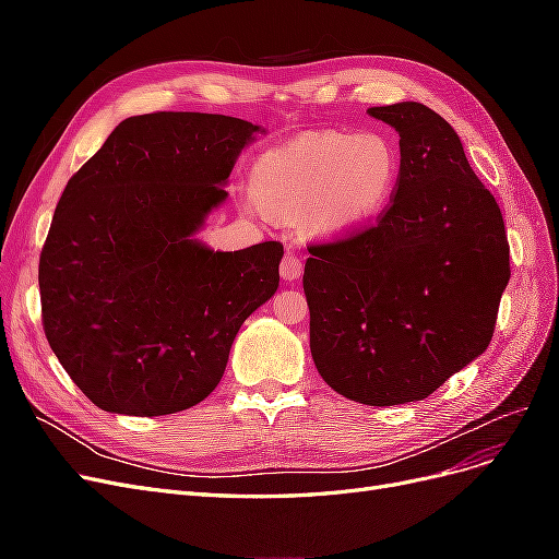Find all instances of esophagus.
<instances>
[{"label": "esophagus", "mask_w": 559, "mask_h": 559, "mask_svg": "<svg viewBox=\"0 0 559 559\" xmlns=\"http://www.w3.org/2000/svg\"><path fill=\"white\" fill-rule=\"evenodd\" d=\"M280 275L286 280V282H294L302 275V263L300 259L296 257V253L286 251L282 257V263H280Z\"/></svg>", "instance_id": "34e87169"}]
</instances>
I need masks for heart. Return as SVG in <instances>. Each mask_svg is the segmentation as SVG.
<instances>
[{"instance_id": "obj_1", "label": "heart", "mask_w": 559, "mask_h": 559, "mask_svg": "<svg viewBox=\"0 0 559 559\" xmlns=\"http://www.w3.org/2000/svg\"><path fill=\"white\" fill-rule=\"evenodd\" d=\"M399 173L401 154L384 132H314L265 151L251 186L267 207L300 214L310 233L345 235L389 205ZM260 203L249 200V210L261 214Z\"/></svg>"}]
</instances>
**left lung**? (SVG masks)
I'll return each mask as SVG.
<instances>
[{
  "instance_id": "8db88e82",
  "label": "left lung",
  "mask_w": 559,
  "mask_h": 559,
  "mask_svg": "<svg viewBox=\"0 0 559 559\" xmlns=\"http://www.w3.org/2000/svg\"><path fill=\"white\" fill-rule=\"evenodd\" d=\"M368 114L401 138L396 191L376 224L308 247L302 289L319 376L352 401L399 405L487 349L511 259L497 200L445 118L419 103Z\"/></svg>"
}]
</instances>
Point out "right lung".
<instances>
[{
	"instance_id": "obj_1",
	"label": "right lung",
	"mask_w": 559,
	"mask_h": 559,
	"mask_svg": "<svg viewBox=\"0 0 559 559\" xmlns=\"http://www.w3.org/2000/svg\"><path fill=\"white\" fill-rule=\"evenodd\" d=\"M257 130L224 114L130 116L67 181L39 257L41 324L97 408L156 417L207 399L245 319L277 292L282 242L191 238Z\"/></svg>"
}]
</instances>
